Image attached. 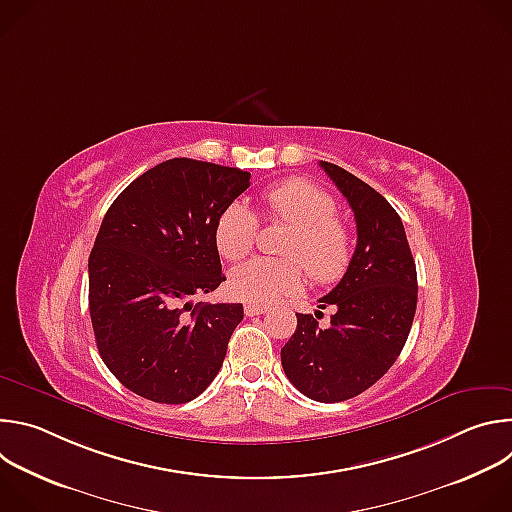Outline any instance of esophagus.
Returning <instances> with one entry per match:
<instances>
[{
  "mask_svg": "<svg viewBox=\"0 0 512 512\" xmlns=\"http://www.w3.org/2000/svg\"><path fill=\"white\" fill-rule=\"evenodd\" d=\"M269 312V308L267 306H257V304H247L245 306V314L247 316H261V314H267Z\"/></svg>",
  "mask_w": 512,
  "mask_h": 512,
  "instance_id": "34e87169",
  "label": "esophagus"
}]
</instances>
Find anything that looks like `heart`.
Returning a JSON list of instances; mask_svg holds the SVG:
<instances>
[{
    "label": "heart",
    "instance_id": "obj_1",
    "mask_svg": "<svg viewBox=\"0 0 512 512\" xmlns=\"http://www.w3.org/2000/svg\"><path fill=\"white\" fill-rule=\"evenodd\" d=\"M261 204L269 221L294 227L281 249L287 259L255 257L237 265L229 275L235 298L257 306L273 304L296 294L306 273L320 285L334 283L346 273L354 253V235L336 214V202L324 188L302 178L285 180L263 190ZM257 233V214L237 200L218 214L214 243L223 257L239 261L253 249Z\"/></svg>",
    "mask_w": 512,
    "mask_h": 512
}]
</instances>
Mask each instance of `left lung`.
Masks as SVG:
<instances>
[{
	"label": "left lung",
	"mask_w": 512,
	"mask_h": 512,
	"mask_svg": "<svg viewBox=\"0 0 512 512\" xmlns=\"http://www.w3.org/2000/svg\"><path fill=\"white\" fill-rule=\"evenodd\" d=\"M356 221L352 261L320 310L334 306L330 324L296 314L298 328L281 348L287 379L320 403L352 399L373 387L401 354L417 308V271L403 223L375 188L344 168L320 162Z\"/></svg>",
	"instance_id": "obj_1"
}]
</instances>
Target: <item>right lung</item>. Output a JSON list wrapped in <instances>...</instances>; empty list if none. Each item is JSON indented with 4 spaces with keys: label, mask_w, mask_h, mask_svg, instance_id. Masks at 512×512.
Segmentation results:
<instances>
[{
    "label": "right lung",
    "mask_w": 512,
    "mask_h": 512,
    "mask_svg": "<svg viewBox=\"0 0 512 512\" xmlns=\"http://www.w3.org/2000/svg\"><path fill=\"white\" fill-rule=\"evenodd\" d=\"M249 180L239 168L174 158L109 206L89 257V310L103 362L135 395L188 403L221 371L243 304L192 300L227 279L214 225Z\"/></svg>",
    "instance_id": "obj_1"
}]
</instances>
